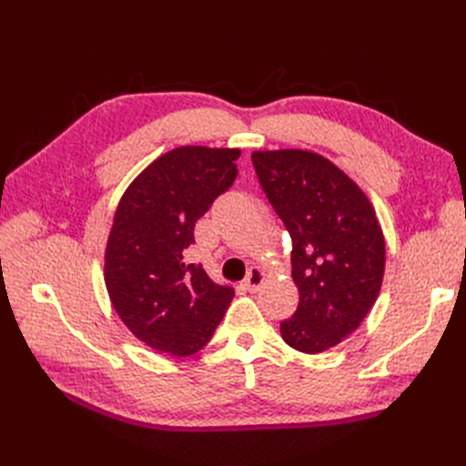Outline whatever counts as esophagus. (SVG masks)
Returning a JSON list of instances; mask_svg holds the SVG:
<instances>
[{"instance_id":"esophagus-1","label":"esophagus","mask_w":466,"mask_h":466,"mask_svg":"<svg viewBox=\"0 0 466 466\" xmlns=\"http://www.w3.org/2000/svg\"><path fill=\"white\" fill-rule=\"evenodd\" d=\"M264 279H266V274H264L262 268H252V270L247 276V279H245V286H247V289L250 293H255V291H258L262 288Z\"/></svg>"}]
</instances>
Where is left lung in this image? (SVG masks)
<instances>
[{"mask_svg":"<svg viewBox=\"0 0 466 466\" xmlns=\"http://www.w3.org/2000/svg\"><path fill=\"white\" fill-rule=\"evenodd\" d=\"M260 185L289 231L291 276L299 289L281 338L320 354L356 332L385 274V237L375 208L340 167L307 149L252 153Z\"/></svg>","mask_w":466,"mask_h":466,"instance_id":"1","label":"left lung"}]
</instances>
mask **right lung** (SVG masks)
Returning a JSON list of instances; mask_svg holds the SVG:
<instances>
[{
	"label": "right lung",
	"instance_id": "add662e5",
	"mask_svg": "<svg viewBox=\"0 0 466 466\" xmlns=\"http://www.w3.org/2000/svg\"><path fill=\"white\" fill-rule=\"evenodd\" d=\"M237 147L180 146L126 188L105 248L112 307L146 346L175 358L202 350L233 299L202 264H185L194 225L237 177Z\"/></svg>",
	"mask_w": 466,
	"mask_h": 466
}]
</instances>
